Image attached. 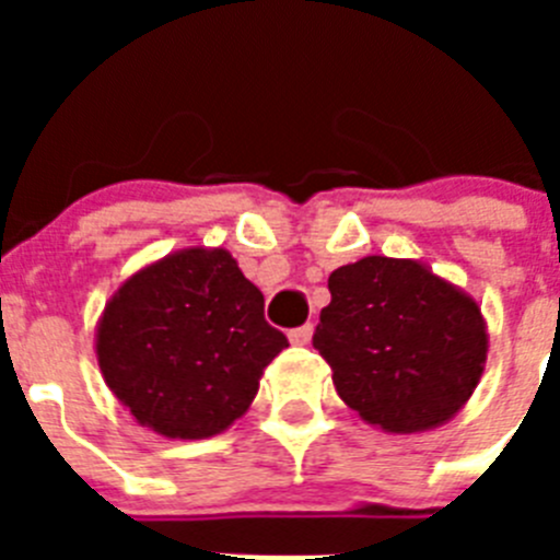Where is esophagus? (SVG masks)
<instances>
[{
    "instance_id": "34e87169",
    "label": "esophagus",
    "mask_w": 560,
    "mask_h": 560,
    "mask_svg": "<svg viewBox=\"0 0 560 560\" xmlns=\"http://www.w3.org/2000/svg\"><path fill=\"white\" fill-rule=\"evenodd\" d=\"M311 334H314V328H311V325H303V328L289 330V341L291 345H308Z\"/></svg>"
}]
</instances>
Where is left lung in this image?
I'll use <instances>...</instances> for the list:
<instances>
[{"label":"left lung","mask_w":560,"mask_h":560,"mask_svg":"<svg viewBox=\"0 0 560 560\" xmlns=\"http://www.w3.org/2000/svg\"><path fill=\"white\" fill-rule=\"evenodd\" d=\"M314 348L339 398L389 434L438 429L468 404L488 361L479 303L412 257L368 255L328 277Z\"/></svg>","instance_id":"obj_1"}]
</instances>
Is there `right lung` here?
Returning a JSON list of instances; mask_svg holds the SVG:
<instances>
[{
  "mask_svg": "<svg viewBox=\"0 0 560 560\" xmlns=\"http://www.w3.org/2000/svg\"><path fill=\"white\" fill-rule=\"evenodd\" d=\"M283 348L260 289L221 246H187L133 271L95 330L106 387L140 427L171 440L230 429Z\"/></svg>",
  "mask_w": 560,
  "mask_h": 560,
  "instance_id": "1",
  "label": "right lung"
}]
</instances>
